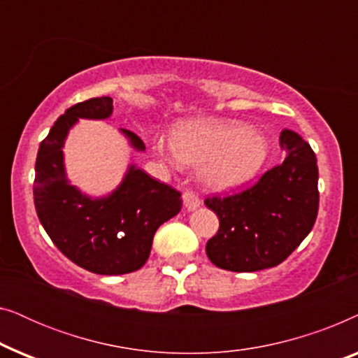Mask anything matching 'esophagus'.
<instances>
[{"mask_svg":"<svg viewBox=\"0 0 358 358\" xmlns=\"http://www.w3.org/2000/svg\"><path fill=\"white\" fill-rule=\"evenodd\" d=\"M182 199H184V205L185 208L187 210H195L197 207H200V197L195 192H192V190H185V192L182 194Z\"/></svg>","mask_w":358,"mask_h":358,"instance_id":"obj_1","label":"esophagus"}]
</instances>
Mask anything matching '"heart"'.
Masks as SVG:
<instances>
[{
	"mask_svg": "<svg viewBox=\"0 0 358 358\" xmlns=\"http://www.w3.org/2000/svg\"><path fill=\"white\" fill-rule=\"evenodd\" d=\"M155 150L173 164L200 166L205 182L223 190L246 184L262 169L271 141L241 120L197 119L180 124L169 145L156 140Z\"/></svg>",
	"mask_w": 358,
	"mask_h": 358,
	"instance_id": "1",
	"label": "heart"
}]
</instances>
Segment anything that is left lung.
<instances>
[{
    "label": "left lung",
    "mask_w": 358,
    "mask_h": 358,
    "mask_svg": "<svg viewBox=\"0 0 358 358\" xmlns=\"http://www.w3.org/2000/svg\"><path fill=\"white\" fill-rule=\"evenodd\" d=\"M287 151L252 187L227 197H208L218 233L208 239L207 256L231 272H256L285 261L311 231L320 207L317 164L311 146L292 130H282Z\"/></svg>",
    "instance_id": "8db88e82"
}]
</instances>
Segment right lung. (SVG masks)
Listing matches in <instances>:
<instances>
[{
  "label": "right lung",
  "instance_id": "1",
  "mask_svg": "<svg viewBox=\"0 0 358 358\" xmlns=\"http://www.w3.org/2000/svg\"><path fill=\"white\" fill-rule=\"evenodd\" d=\"M112 109L110 97H92L60 115L38 148L34 180L37 217L53 244L76 266L99 275H122L143 267L156 229L182 207L178 190L134 164L106 197L91 199L70 184L63 163L68 131L78 119L102 120ZM122 134L136 151H145L134 131L122 129Z\"/></svg>",
  "mask_w": 358,
  "mask_h": 358
}]
</instances>
